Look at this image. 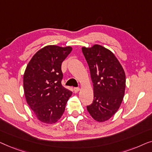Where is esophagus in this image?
Instances as JSON below:
<instances>
[{
  "instance_id": "1",
  "label": "esophagus",
  "mask_w": 152,
  "mask_h": 152,
  "mask_svg": "<svg viewBox=\"0 0 152 152\" xmlns=\"http://www.w3.org/2000/svg\"><path fill=\"white\" fill-rule=\"evenodd\" d=\"M79 90H80V88H79V87H74V91H75L76 93L78 92Z\"/></svg>"
}]
</instances>
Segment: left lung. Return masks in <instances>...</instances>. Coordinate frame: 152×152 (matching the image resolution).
Listing matches in <instances>:
<instances>
[{"label": "left lung", "mask_w": 152, "mask_h": 152, "mask_svg": "<svg viewBox=\"0 0 152 152\" xmlns=\"http://www.w3.org/2000/svg\"><path fill=\"white\" fill-rule=\"evenodd\" d=\"M94 86V100L87 110L98 122L114 116L121 106L125 91V73L115 55L100 45L83 47Z\"/></svg>", "instance_id": "1"}]
</instances>
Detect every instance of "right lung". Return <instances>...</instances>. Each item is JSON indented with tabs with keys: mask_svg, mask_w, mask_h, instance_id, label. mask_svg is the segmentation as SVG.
<instances>
[{
	"mask_svg": "<svg viewBox=\"0 0 152 152\" xmlns=\"http://www.w3.org/2000/svg\"><path fill=\"white\" fill-rule=\"evenodd\" d=\"M72 50L70 46H45L33 56L27 65L23 75L25 99L42 123H56L72 94L61 84L62 63Z\"/></svg>",
	"mask_w": 152,
	"mask_h": 152,
	"instance_id": "1",
	"label": "right lung"
}]
</instances>
